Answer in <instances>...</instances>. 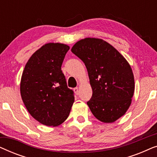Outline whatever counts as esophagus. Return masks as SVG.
Instances as JSON below:
<instances>
[{"label":"esophagus","mask_w":157,"mask_h":157,"mask_svg":"<svg viewBox=\"0 0 157 157\" xmlns=\"http://www.w3.org/2000/svg\"><path fill=\"white\" fill-rule=\"evenodd\" d=\"M74 93L76 94V95H78V87H76L74 89Z\"/></svg>","instance_id":"34e87169"}]
</instances>
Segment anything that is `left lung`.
<instances>
[{"label":"left lung","instance_id":"1","mask_svg":"<svg viewBox=\"0 0 157 157\" xmlns=\"http://www.w3.org/2000/svg\"><path fill=\"white\" fill-rule=\"evenodd\" d=\"M71 52L86 67L92 96L87 102L94 117L112 123L129 108L134 92L132 68L117 49L102 39L86 38L72 47Z\"/></svg>","mask_w":157,"mask_h":157}]
</instances>
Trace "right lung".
Wrapping results in <instances>:
<instances>
[{"instance_id":"add662e5","label":"right lung","mask_w":157,"mask_h":157,"mask_svg":"<svg viewBox=\"0 0 157 157\" xmlns=\"http://www.w3.org/2000/svg\"><path fill=\"white\" fill-rule=\"evenodd\" d=\"M69 46L45 44L28 61L21 81V94L30 114L44 125L56 126L67 119L74 101L61 65Z\"/></svg>"}]
</instances>
